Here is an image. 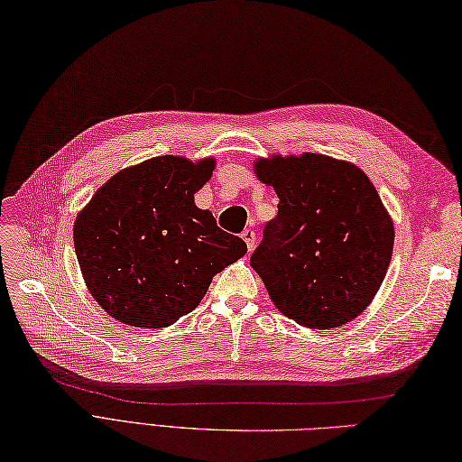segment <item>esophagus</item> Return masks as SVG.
<instances>
[{"instance_id":"esophagus-1","label":"esophagus","mask_w":462,"mask_h":462,"mask_svg":"<svg viewBox=\"0 0 462 462\" xmlns=\"http://www.w3.org/2000/svg\"><path fill=\"white\" fill-rule=\"evenodd\" d=\"M241 237H243V241L246 243V249L253 251V249H254V243H256L254 231H253V229H245V231L241 233Z\"/></svg>"}]
</instances>
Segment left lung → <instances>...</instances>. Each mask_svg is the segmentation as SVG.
<instances>
[{"label": "left lung", "instance_id": "1", "mask_svg": "<svg viewBox=\"0 0 462 462\" xmlns=\"http://www.w3.org/2000/svg\"><path fill=\"white\" fill-rule=\"evenodd\" d=\"M254 172L280 198L251 266L286 318L341 328L368 306L386 276L393 225L368 176L323 154L274 156Z\"/></svg>", "mask_w": 462, "mask_h": 462}]
</instances>
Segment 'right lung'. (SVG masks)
<instances>
[{
  "label": "right lung",
  "mask_w": 462,
  "mask_h": 462,
  "mask_svg": "<svg viewBox=\"0 0 462 462\" xmlns=\"http://www.w3.org/2000/svg\"><path fill=\"white\" fill-rule=\"evenodd\" d=\"M213 172L180 156H156L101 186L76 217L74 249L86 284L111 318L168 328L192 311L213 276L246 253L194 194Z\"/></svg>",
  "instance_id": "right-lung-1"
}]
</instances>
